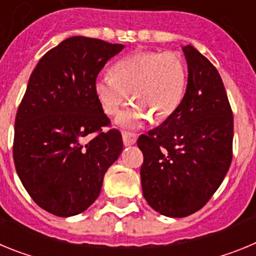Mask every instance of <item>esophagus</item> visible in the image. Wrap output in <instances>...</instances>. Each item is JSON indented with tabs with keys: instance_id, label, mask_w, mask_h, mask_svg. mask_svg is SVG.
I'll return each mask as SVG.
<instances>
[{
	"instance_id": "obj_1",
	"label": "esophagus",
	"mask_w": 256,
	"mask_h": 256,
	"mask_svg": "<svg viewBox=\"0 0 256 256\" xmlns=\"http://www.w3.org/2000/svg\"><path fill=\"white\" fill-rule=\"evenodd\" d=\"M137 141V136L134 133L130 132H123V144L126 146H130V144H134Z\"/></svg>"
}]
</instances>
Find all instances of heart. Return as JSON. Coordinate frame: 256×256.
<instances>
[{"instance_id":"heart-1","label":"heart","mask_w":256,"mask_h":256,"mask_svg":"<svg viewBox=\"0 0 256 256\" xmlns=\"http://www.w3.org/2000/svg\"><path fill=\"white\" fill-rule=\"evenodd\" d=\"M187 87V65L176 51L137 52L122 58L112 74L96 79L94 92L104 112L114 115L130 98L133 105L118 116L123 128H138L150 118L166 120L177 112Z\"/></svg>"}]
</instances>
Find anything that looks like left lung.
Here are the masks:
<instances>
[{
	"label": "left lung",
	"mask_w": 256,
	"mask_h": 256,
	"mask_svg": "<svg viewBox=\"0 0 256 256\" xmlns=\"http://www.w3.org/2000/svg\"><path fill=\"white\" fill-rule=\"evenodd\" d=\"M186 94L177 112L137 146L144 154V198L170 218L191 216L219 188L232 162L234 115L216 66L191 44Z\"/></svg>",
	"instance_id": "8db88e82"
}]
</instances>
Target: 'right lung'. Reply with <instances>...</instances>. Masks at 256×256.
I'll use <instances>...</instances> for the list:
<instances>
[{
  "label": "right lung",
  "mask_w": 256,
  "mask_h": 256,
  "mask_svg": "<svg viewBox=\"0 0 256 256\" xmlns=\"http://www.w3.org/2000/svg\"><path fill=\"white\" fill-rule=\"evenodd\" d=\"M123 44L66 38L38 61L15 118L14 162L36 204L58 216L91 206L123 150L94 92L98 73Z\"/></svg>",
  "instance_id": "add662e5"
}]
</instances>
